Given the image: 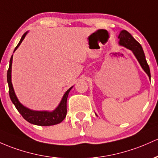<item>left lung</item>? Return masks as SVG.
I'll return each mask as SVG.
<instances>
[{"mask_svg":"<svg viewBox=\"0 0 158 158\" xmlns=\"http://www.w3.org/2000/svg\"><path fill=\"white\" fill-rule=\"evenodd\" d=\"M118 38L119 39L118 44L121 46H124V47L128 48V49L132 52L134 56L137 59L138 62L139 63L141 67L143 68V70L146 73L149 79H151L149 66H148L146 59H145V54H144L143 47H142L141 45L133 37V36L129 32H127L125 30L120 31V34H119Z\"/></svg>","mask_w":158,"mask_h":158,"instance_id":"obj_1","label":"left lung"}]
</instances>
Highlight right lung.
Masks as SVG:
<instances>
[{"label": "right lung", "mask_w": 158, "mask_h": 158, "mask_svg": "<svg viewBox=\"0 0 158 158\" xmlns=\"http://www.w3.org/2000/svg\"><path fill=\"white\" fill-rule=\"evenodd\" d=\"M28 31L25 32V34L22 35L21 38L19 43L15 48L14 52L19 48L21 43H22L23 40L25 39V36ZM13 56L12 55L11 58L10 60V66H9V69L7 70V82L9 85V94H10V98L11 99V101L13 102V104L15 105V108L19 111V112L22 115V117L25 119L26 121H28L29 123L35 125L39 126H51L55 125V124H59L65 118L66 115H67V97H68L69 93H70V90L72 89L73 86L70 87L67 90V91L64 94L63 98L61 100L58 105V106L52 111H47V110H43V111H37V110H30L27 107L25 106L20 103L19 99L17 98L16 95H15L14 88H13V84H12V63H13Z\"/></svg>", "instance_id": "right-lung-1"}]
</instances>
